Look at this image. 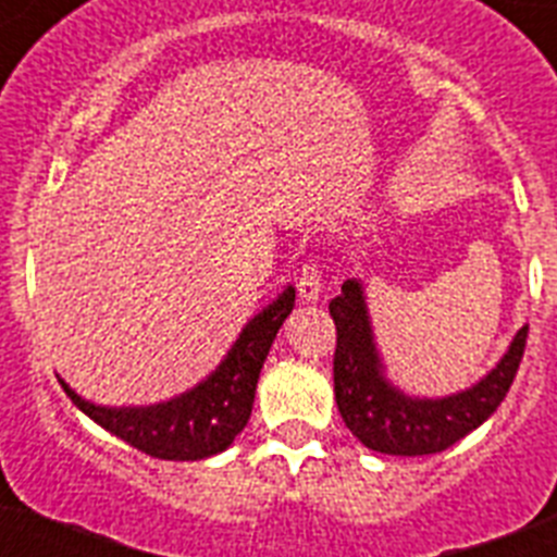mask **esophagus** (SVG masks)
I'll return each instance as SVG.
<instances>
[{
  "label": "esophagus",
  "instance_id": "obj_1",
  "mask_svg": "<svg viewBox=\"0 0 557 557\" xmlns=\"http://www.w3.org/2000/svg\"><path fill=\"white\" fill-rule=\"evenodd\" d=\"M321 293H323V284H321V273L314 264H307L298 275V298L301 304H318L321 301Z\"/></svg>",
  "mask_w": 557,
  "mask_h": 557
}]
</instances>
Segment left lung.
I'll use <instances>...</instances> for the list:
<instances>
[{"label":"left lung","instance_id":"obj_1","mask_svg":"<svg viewBox=\"0 0 557 557\" xmlns=\"http://www.w3.org/2000/svg\"><path fill=\"white\" fill-rule=\"evenodd\" d=\"M329 312L337 326V410L359 444L382 455H437L485 424L508 396L528 343V326H521L508 351L474 385L446 396H421L401 391L387 373L368 312L366 284L348 278L343 293L329 304Z\"/></svg>","mask_w":557,"mask_h":557}]
</instances>
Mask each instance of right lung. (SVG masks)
<instances>
[{
    "label": "right lung",
    "instance_id": "right-lung-1",
    "mask_svg": "<svg viewBox=\"0 0 557 557\" xmlns=\"http://www.w3.org/2000/svg\"><path fill=\"white\" fill-rule=\"evenodd\" d=\"M295 287L287 284L243 326L220 366L195 387L156 405H97L58 376L72 405L133 449L159 460H206L228 449L248 426L256 382L275 334L293 312Z\"/></svg>",
    "mask_w": 557,
    "mask_h": 557
}]
</instances>
